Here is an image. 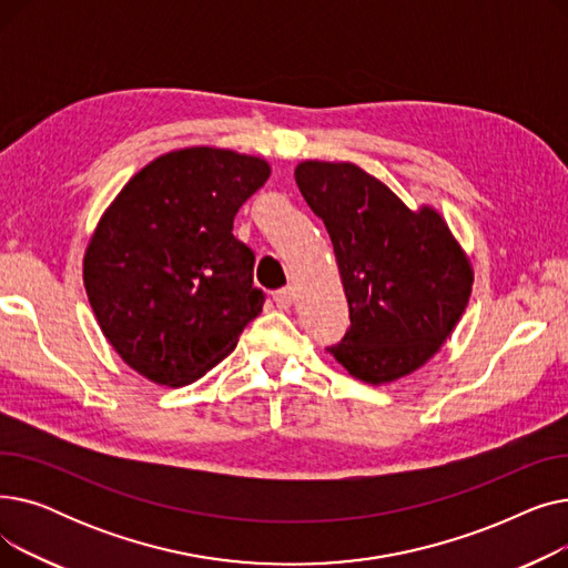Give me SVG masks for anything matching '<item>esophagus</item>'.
I'll list each match as a JSON object with an SVG mask.
<instances>
[{
  "label": "esophagus",
  "instance_id": "esophagus-1",
  "mask_svg": "<svg viewBox=\"0 0 568 568\" xmlns=\"http://www.w3.org/2000/svg\"><path fill=\"white\" fill-rule=\"evenodd\" d=\"M274 302L278 308H290L294 304V292L292 287H283V290H276L274 292Z\"/></svg>",
  "mask_w": 568,
  "mask_h": 568
}]
</instances>
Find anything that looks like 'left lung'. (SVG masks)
Here are the masks:
<instances>
[{
    "mask_svg": "<svg viewBox=\"0 0 568 568\" xmlns=\"http://www.w3.org/2000/svg\"><path fill=\"white\" fill-rule=\"evenodd\" d=\"M296 186L332 236L349 329L326 347L356 379L386 384L422 368L452 336L471 264L433 206L412 209L354 163L304 161Z\"/></svg>",
    "mask_w": 568,
    "mask_h": 568,
    "instance_id": "1",
    "label": "left lung"
}]
</instances>
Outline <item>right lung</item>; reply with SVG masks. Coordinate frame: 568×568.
<instances>
[{"instance_id": "obj_1", "label": "right lung", "mask_w": 568, "mask_h": 568, "mask_svg": "<svg viewBox=\"0 0 568 568\" xmlns=\"http://www.w3.org/2000/svg\"><path fill=\"white\" fill-rule=\"evenodd\" d=\"M268 174L264 159L232 149H176L105 209L84 251V290L108 343L146 379L195 382L260 315L255 255L232 223Z\"/></svg>"}]
</instances>
